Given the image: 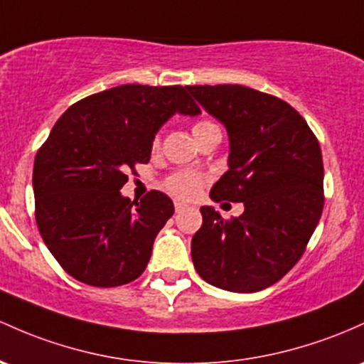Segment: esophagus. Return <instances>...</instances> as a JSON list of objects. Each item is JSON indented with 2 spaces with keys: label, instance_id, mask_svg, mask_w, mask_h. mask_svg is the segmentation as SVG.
Here are the masks:
<instances>
[{
  "label": "esophagus",
  "instance_id": "obj_1",
  "mask_svg": "<svg viewBox=\"0 0 364 364\" xmlns=\"http://www.w3.org/2000/svg\"><path fill=\"white\" fill-rule=\"evenodd\" d=\"M186 207V203L185 202H181V200H176L174 202V209H176V213H181L183 209H185Z\"/></svg>",
  "mask_w": 364,
  "mask_h": 364
}]
</instances>
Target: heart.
Segmentation results:
<instances>
[{
    "label": "heart",
    "instance_id": "1",
    "mask_svg": "<svg viewBox=\"0 0 364 364\" xmlns=\"http://www.w3.org/2000/svg\"><path fill=\"white\" fill-rule=\"evenodd\" d=\"M213 129H219L218 126L213 121H198L193 126V134L195 139L202 136L203 133H209ZM159 145V136L154 139V146ZM164 186H166L167 191L176 195L178 198H195L200 195L202 186H203V176L198 173H193V171H178V173H173L167 176L166 181H164Z\"/></svg>",
    "mask_w": 364,
    "mask_h": 364
}]
</instances>
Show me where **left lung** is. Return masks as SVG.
<instances>
[{
  "mask_svg": "<svg viewBox=\"0 0 364 364\" xmlns=\"http://www.w3.org/2000/svg\"><path fill=\"white\" fill-rule=\"evenodd\" d=\"M186 90L230 136V169L210 198L245 207L231 219L202 207V228L191 240L193 266L218 289L259 292L292 269L321 218L318 138L292 105L273 95L240 85Z\"/></svg>",
  "mask_w": 364,
  "mask_h": 364,
  "instance_id": "left-lung-1",
  "label": "left lung"
}]
</instances>
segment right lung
Returning a JSON list of instances; mask_svg holds the SVG:
<instances>
[{
	"mask_svg": "<svg viewBox=\"0 0 364 364\" xmlns=\"http://www.w3.org/2000/svg\"><path fill=\"white\" fill-rule=\"evenodd\" d=\"M174 114H200L186 87L124 85L79 100L55 122L34 161L36 223L72 278L109 289L145 271L173 200L151 190L131 202L121 188Z\"/></svg>",
	"mask_w": 364,
	"mask_h": 364,
	"instance_id": "obj_1",
	"label": "right lung"
}]
</instances>
